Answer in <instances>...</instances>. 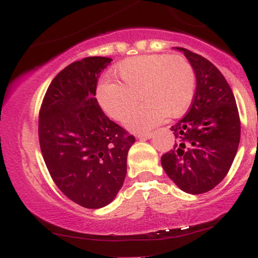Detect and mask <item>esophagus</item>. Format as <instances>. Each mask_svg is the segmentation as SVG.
<instances>
[{"label": "esophagus", "mask_w": 258, "mask_h": 258, "mask_svg": "<svg viewBox=\"0 0 258 258\" xmlns=\"http://www.w3.org/2000/svg\"><path fill=\"white\" fill-rule=\"evenodd\" d=\"M153 137V132H144V133H138L137 138L138 139H149Z\"/></svg>", "instance_id": "obj_1"}]
</instances>
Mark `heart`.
I'll return each instance as SVG.
<instances>
[{
  "mask_svg": "<svg viewBox=\"0 0 258 258\" xmlns=\"http://www.w3.org/2000/svg\"><path fill=\"white\" fill-rule=\"evenodd\" d=\"M114 82L98 86L97 99L111 119L123 121L135 107L138 97L145 103L128 117L126 125L144 131L167 116L188 110L195 93L193 67L182 55L146 54L125 59L111 73Z\"/></svg>",
  "mask_w": 258,
  "mask_h": 258,
  "instance_id": "obj_1",
  "label": "heart"
}]
</instances>
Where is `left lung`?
Returning a JSON list of instances; mask_svg holds the SVG:
<instances>
[{
  "instance_id": "1",
  "label": "left lung",
  "mask_w": 258,
  "mask_h": 258,
  "mask_svg": "<svg viewBox=\"0 0 258 258\" xmlns=\"http://www.w3.org/2000/svg\"><path fill=\"white\" fill-rule=\"evenodd\" d=\"M197 90L189 111L171 127L177 142L161 156L165 172L189 194L214 189L232 166L240 142L238 106L227 80L210 60L182 47Z\"/></svg>"
}]
</instances>
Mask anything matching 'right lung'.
<instances>
[{
	"instance_id": "obj_1",
	"label": "right lung",
	"mask_w": 258,
	"mask_h": 258,
	"mask_svg": "<svg viewBox=\"0 0 258 258\" xmlns=\"http://www.w3.org/2000/svg\"><path fill=\"white\" fill-rule=\"evenodd\" d=\"M111 60L87 57L64 68L47 88L38 115L40 148L52 179L86 209L115 199L136 141L97 102L98 78Z\"/></svg>"
}]
</instances>
